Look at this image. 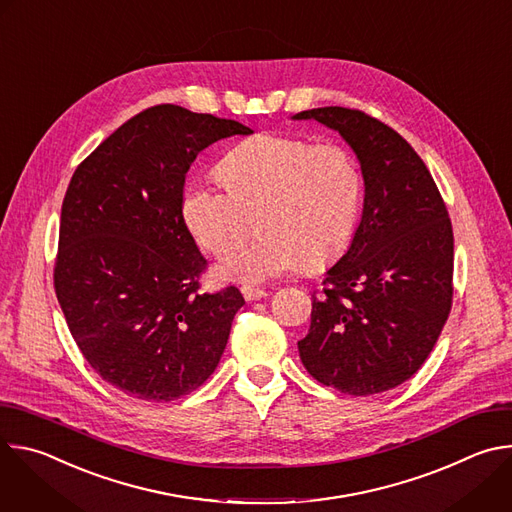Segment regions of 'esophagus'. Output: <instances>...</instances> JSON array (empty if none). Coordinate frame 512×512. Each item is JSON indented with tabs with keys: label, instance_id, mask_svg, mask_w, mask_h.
Segmentation results:
<instances>
[{
	"label": "esophagus",
	"instance_id": "obj_1",
	"mask_svg": "<svg viewBox=\"0 0 512 512\" xmlns=\"http://www.w3.org/2000/svg\"><path fill=\"white\" fill-rule=\"evenodd\" d=\"M241 294L247 302H253V300H261L267 296V291L261 289V287H255V285H243L241 287Z\"/></svg>",
	"mask_w": 512,
	"mask_h": 512
}]
</instances>
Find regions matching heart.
I'll list each match as a JSON object with an SVG mask.
<instances>
[{
    "mask_svg": "<svg viewBox=\"0 0 512 512\" xmlns=\"http://www.w3.org/2000/svg\"><path fill=\"white\" fill-rule=\"evenodd\" d=\"M225 188L192 182L182 194V221L216 257L227 279L265 281L306 267L336 263L352 243L364 196L356 158L340 143L259 133L218 164Z\"/></svg>",
    "mask_w": 512,
    "mask_h": 512,
    "instance_id": "1",
    "label": "heart"
}]
</instances>
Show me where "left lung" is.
I'll return each mask as SVG.
<instances>
[{"label": "left lung", "instance_id": "obj_1", "mask_svg": "<svg viewBox=\"0 0 512 512\" xmlns=\"http://www.w3.org/2000/svg\"><path fill=\"white\" fill-rule=\"evenodd\" d=\"M336 129L354 150L364 206L348 251L314 291L298 342L306 371L340 393L367 397L411 379L452 310L454 233L427 166L389 125L358 109L294 115Z\"/></svg>", "mask_w": 512, "mask_h": 512}]
</instances>
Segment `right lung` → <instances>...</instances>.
Segmentation results:
<instances>
[{
	"instance_id": "obj_1",
	"label": "right lung",
	"mask_w": 512,
	"mask_h": 512,
	"mask_svg": "<svg viewBox=\"0 0 512 512\" xmlns=\"http://www.w3.org/2000/svg\"><path fill=\"white\" fill-rule=\"evenodd\" d=\"M247 125L178 105L137 113L85 158L62 200L54 289L93 371L141 401L198 389L245 304L200 291L206 259L182 221L186 174L210 143Z\"/></svg>"
}]
</instances>
